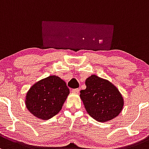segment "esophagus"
Instances as JSON below:
<instances>
[{"mask_svg": "<svg viewBox=\"0 0 149 149\" xmlns=\"http://www.w3.org/2000/svg\"><path fill=\"white\" fill-rule=\"evenodd\" d=\"M79 91H80V89L79 88H75V89H73V90H72V92H73V93H79Z\"/></svg>", "mask_w": 149, "mask_h": 149, "instance_id": "esophagus-1", "label": "esophagus"}]
</instances>
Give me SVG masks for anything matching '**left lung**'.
<instances>
[{"label":"left lung","instance_id":"8db88e82","mask_svg":"<svg viewBox=\"0 0 149 149\" xmlns=\"http://www.w3.org/2000/svg\"><path fill=\"white\" fill-rule=\"evenodd\" d=\"M86 88L80 91L88 113L99 122L116 117L122 111L123 99L117 88L107 80L92 75L86 81Z\"/></svg>","mask_w":149,"mask_h":149}]
</instances>
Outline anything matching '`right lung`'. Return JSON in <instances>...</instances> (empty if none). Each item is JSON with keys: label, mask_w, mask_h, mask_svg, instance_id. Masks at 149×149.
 Here are the masks:
<instances>
[{"label": "right lung", "mask_w": 149, "mask_h": 149, "mask_svg": "<svg viewBox=\"0 0 149 149\" xmlns=\"http://www.w3.org/2000/svg\"><path fill=\"white\" fill-rule=\"evenodd\" d=\"M69 93L65 81L51 76L30 88L26 98V107L37 118L50 119L60 111Z\"/></svg>", "instance_id": "obj_1"}]
</instances>
